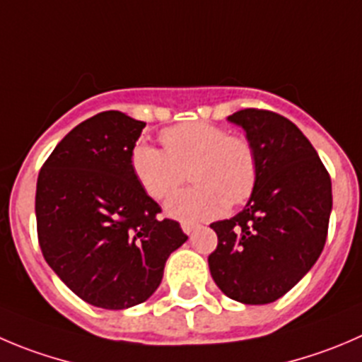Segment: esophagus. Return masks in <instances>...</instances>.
Instances as JSON below:
<instances>
[{
	"label": "esophagus",
	"instance_id": "34e87169",
	"mask_svg": "<svg viewBox=\"0 0 362 362\" xmlns=\"http://www.w3.org/2000/svg\"><path fill=\"white\" fill-rule=\"evenodd\" d=\"M181 229L185 230V235H192L195 229H197V223H190V222H183L181 223Z\"/></svg>",
	"mask_w": 362,
	"mask_h": 362
}]
</instances>
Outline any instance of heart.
Returning <instances> with one entry per match:
<instances>
[{"label":"heart","instance_id":"obj_1","mask_svg":"<svg viewBox=\"0 0 362 362\" xmlns=\"http://www.w3.org/2000/svg\"><path fill=\"white\" fill-rule=\"evenodd\" d=\"M165 149L139 142L132 149V170L153 199H165L185 181L190 168L192 188L177 192L165 204L168 216L201 222L222 215L230 204H243L259 177L256 147L226 127L188 122L167 127L160 135Z\"/></svg>","mask_w":362,"mask_h":362}]
</instances>
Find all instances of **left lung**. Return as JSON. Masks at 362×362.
I'll return each mask as SVG.
<instances>
[{"mask_svg": "<svg viewBox=\"0 0 362 362\" xmlns=\"http://www.w3.org/2000/svg\"><path fill=\"white\" fill-rule=\"evenodd\" d=\"M227 120L256 147L259 177L245 208L211 223L218 236L208 263L223 295L270 304L288 293L322 254L332 211L329 172L286 117L247 108Z\"/></svg>", "mask_w": 362, "mask_h": 362, "instance_id": "left-lung-1", "label": "left lung"}]
</instances>
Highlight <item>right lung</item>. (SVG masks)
Instances as JSON below:
<instances>
[{
	"mask_svg": "<svg viewBox=\"0 0 362 362\" xmlns=\"http://www.w3.org/2000/svg\"><path fill=\"white\" fill-rule=\"evenodd\" d=\"M146 122L103 112L69 132L37 179L40 250L54 274L88 304L127 309L160 286L168 256L188 240L132 170Z\"/></svg>",
	"mask_w": 362,
	"mask_h": 362,
	"instance_id": "obj_1",
	"label": "right lung"
}]
</instances>
